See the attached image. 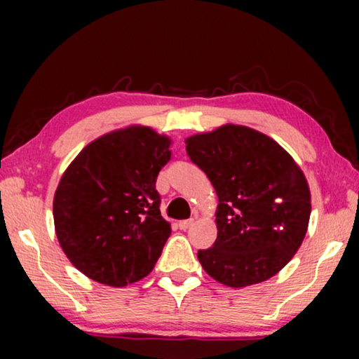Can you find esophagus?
<instances>
[{
    "label": "esophagus",
    "mask_w": 359,
    "mask_h": 359,
    "mask_svg": "<svg viewBox=\"0 0 359 359\" xmlns=\"http://www.w3.org/2000/svg\"><path fill=\"white\" fill-rule=\"evenodd\" d=\"M193 224H194V219H188V220H181L178 225L181 230H188L189 227H193Z\"/></svg>",
    "instance_id": "esophagus-1"
}]
</instances>
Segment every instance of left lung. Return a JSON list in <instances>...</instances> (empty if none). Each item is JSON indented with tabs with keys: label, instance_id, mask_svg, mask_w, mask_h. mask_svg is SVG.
I'll list each match as a JSON object with an SVG mask.
<instances>
[{
	"label": "left lung",
	"instance_id": "obj_1",
	"mask_svg": "<svg viewBox=\"0 0 359 359\" xmlns=\"http://www.w3.org/2000/svg\"><path fill=\"white\" fill-rule=\"evenodd\" d=\"M186 142L191 161L217 193V238L199 250L204 271L229 287L273 278L301 247L311 217L302 170L271 137L225 124Z\"/></svg>",
	"mask_w": 359,
	"mask_h": 359
}]
</instances>
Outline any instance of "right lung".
Masks as SVG:
<instances>
[{
	"mask_svg": "<svg viewBox=\"0 0 359 359\" xmlns=\"http://www.w3.org/2000/svg\"><path fill=\"white\" fill-rule=\"evenodd\" d=\"M170 145V137L145 126L112 130L62 175L53 196L58 243L93 281L122 287L154 269L171 233L155 189Z\"/></svg>",
	"mask_w": 359,
	"mask_h": 359,
	"instance_id": "1",
	"label": "right lung"
}]
</instances>
